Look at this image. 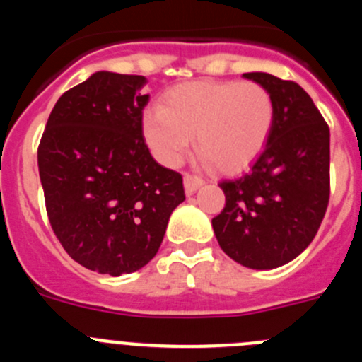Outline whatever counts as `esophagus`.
Wrapping results in <instances>:
<instances>
[{
    "mask_svg": "<svg viewBox=\"0 0 362 362\" xmlns=\"http://www.w3.org/2000/svg\"><path fill=\"white\" fill-rule=\"evenodd\" d=\"M183 183H185V192H187L188 196H190V194H194V192H196L197 188L203 185V179L197 177V175L185 174L183 175Z\"/></svg>",
    "mask_w": 362,
    "mask_h": 362,
    "instance_id": "1",
    "label": "esophagus"
}]
</instances>
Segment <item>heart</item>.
Listing matches in <instances>:
<instances>
[{
    "mask_svg": "<svg viewBox=\"0 0 362 362\" xmlns=\"http://www.w3.org/2000/svg\"><path fill=\"white\" fill-rule=\"evenodd\" d=\"M276 105L257 83L194 81L174 86L143 114V136L159 163L177 166L196 148L217 172H239L267 146Z\"/></svg>",
    "mask_w": 362,
    "mask_h": 362,
    "instance_id": "b5f03b06",
    "label": "heart"
}]
</instances>
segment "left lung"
Here are the masks:
<instances>
[{
  "mask_svg": "<svg viewBox=\"0 0 362 362\" xmlns=\"http://www.w3.org/2000/svg\"><path fill=\"white\" fill-rule=\"evenodd\" d=\"M243 78L270 92L276 119L250 168L219 183L226 203L212 226L235 263L272 270L296 259L321 226L330 199V129L297 83L267 72Z\"/></svg>",
  "mask_w": 362,
  "mask_h": 362,
  "instance_id": "1",
  "label": "left lung"
}]
</instances>
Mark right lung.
<instances>
[{
    "label": "right lung",
    "instance_id": "obj_1",
    "mask_svg": "<svg viewBox=\"0 0 362 362\" xmlns=\"http://www.w3.org/2000/svg\"><path fill=\"white\" fill-rule=\"evenodd\" d=\"M145 76L92 74L57 99L40 148L47 214L66 254L108 276L150 263L183 177L150 156L143 139Z\"/></svg>",
    "mask_w": 362,
    "mask_h": 362
}]
</instances>
